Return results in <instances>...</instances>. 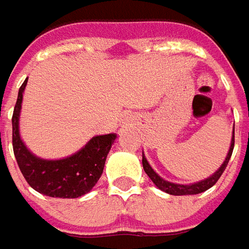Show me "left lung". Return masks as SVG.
<instances>
[{
    "label": "left lung",
    "mask_w": 249,
    "mask_h": 249,
    "mask_svg": "<svg viewBox=\"0 0 249 249\" xmlns=\"http://www.w3.org/2000/svg\"><path fill=\"white\" fill-rule=\"evenodd\" d=\"M233 149H234V129H233V139H231V144H230V150L227 153L226 160L225 162L220 165L218 171L213 174L212 176H210L208 179H204L201 182H197V183L193 184H176V183H171L168 180H164L162 178H160L154 169L150 167V164L147 162V160L144 159V156L142 157V164H143V169L144 172L147 174V176L153 180V183L156 184L159 187L160 190L165 192L168 194H172V196H186V194H198L208 190L210 187H212L213 184L218 182V179L222 176L223 171L226 169L227 164H229V160L231 157V153H233Z\"/></svg>",
    "instance_id": "8db88e82"
}]
</instances>
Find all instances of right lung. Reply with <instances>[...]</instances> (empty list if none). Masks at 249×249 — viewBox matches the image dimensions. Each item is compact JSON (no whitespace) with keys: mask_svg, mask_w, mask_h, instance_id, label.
<instances>
[{"mask_svg":"<svg viewBox=\"0 0 249 249\" xmlns=\"http://www.w3.org/2000/svg\"><path fill=\"white\" fill-rule=\"evenodd\" d=\"M27 80L23 82L12 116V146L20 172L34 190L49 197L78 198L92 190L100 175L117 135L92 138L85 147L62 160H42L27 150L19 135V114Z\"/></svg>","mask_w":249,"mask_h":249,"instance_id":"right-lung-1","label":"right lung"}]
</instances>
